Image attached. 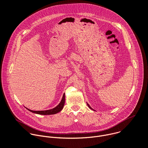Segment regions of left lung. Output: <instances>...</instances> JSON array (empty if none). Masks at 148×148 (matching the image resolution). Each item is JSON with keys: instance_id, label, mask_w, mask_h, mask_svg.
I'll list each match as a JSON object with an SVG mask.
<instances>
[{"instance_id": "obj_1", "label": "left lung", "mask_w": 148, "mask_h": 148, "mask_svg": "<svg viewBox=\"0 0 148 148\" xmlns=\"http://www.w3.org/2000/svg\"><path fill=\"white\" fill-rule=\"evenodd\" d=\"M87 106H88V107H89V108H90V109H92V110H93V109H92V108H91V107H90V106H89V104H88V103H87Z\"/></svg>"}]
</instances>
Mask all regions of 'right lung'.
<instances>
[{
	"label": "right lung",
	"instance_id": "add662e5",
	"mask_svg": "<svg viewBox=\"0 0 148 148\" xmlns=\"http://www.w3.org/2000/svg\"><path fill=\"white\" fill-rule=\"evenodd\" d=\"M65 103V94H64L63 98L60 101V103L58 104V106H56L55 108L49 109V110H40V111H35V110H30L28 108H27L29 111L36 113V114H42V115H50V114H54L56 113H59L60 112L63 108L64 106Z\"/></svg>",
	"mask_w": 148,
	"mask_h": 148
}]
</instances>
